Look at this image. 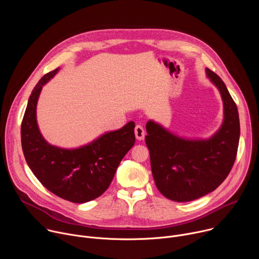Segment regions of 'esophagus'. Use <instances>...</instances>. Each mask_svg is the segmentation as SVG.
Here are the masks:
<instances>
[{
  "instance_id": "obj_1",
  "label": "esophagus",
  "mask_w": 259,
  "mask_h": 259,
  "mask_svg": "<svg viewBox=\"0 0 259 259\" xmlns=\"http://www.w3.org/2000/svg\"><path fill=\"white\" fill-rule=\"evenodd\" d=\"M134 131H135V136H136V138L138 140H142L144 138L145 131H144V129H143V127L141 125H136Z\"/></svg>"
}]
</instances>
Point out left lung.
<instances>
[{
	"instance_id": "1",
	"label": "left lung",
	"mask_w": 259,
	"mask_h": 259,
	"mask_svg": "<svg viewBox=\"0 0 259 259\" xmlns=\"http://www.w3.org/2000/svg\"><path fill=\"white\" fill-rule=\"evenodd\" d=\"M206 75L224 102V122L215 134L207 139L183 138L152 120L146 123L145 143L157 189L175 202L194 201L216 190L228 177L237 156V105L215 72L206 68Z\"/></svg>"
}]
</instances>
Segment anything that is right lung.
Segmentation results:
<instances>
[{"mask_svg":"<svg viewBox=\"0 0 259 259\" xmlns=\"http://www.w3.org/2000/svg\"><path fill=\"white\" fill-rule=\"evenodd\" d=\"M59 70L48 72L33 88L21 123V145L25 161L43 186L61 199L86 203L109 187L119 164L135 143V123L109 131L92 142L62 149L50 144L36 122V103L43 86Z\"/></svg>","mask_w":259,"mask_h":259,"instance_id":"add662e5","label":"right lung"}]
</instances>
